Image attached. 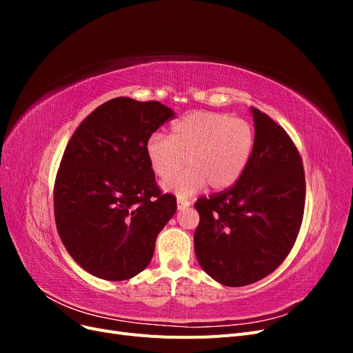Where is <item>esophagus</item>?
Listing matches in <instances>:
<instances>
[{
    "instance_id": "34e87169",
    "label": "esophagus",
    "mask_w": 353,
    "mask_h": 353,
    "mask_svg": "<svg viewBox=\"0 0 353 353\" xmlns=\"http://www.w3.org/2000/svg\"><path fill=\"white\" fill-rule=\"evenodd\" d=\"M176 205H178V209H179V210H184V209H187V208L190 206V201L185 200V199H183V197H178Z\"/></svg>"
}]
</instances>
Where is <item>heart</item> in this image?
Here are the masks:
<instances>
[{
	"label": "heart",
	"instance_id": "obj_1",
	"mask_svg": "<svg viewBox=\"0 0 353 353\" xmlns=\"http://www.w3.org/2000/svg\"><path fill=\"white\" fill-rule=\"evenodd\" d=\"M254 147V131L241 117L218 112H194L172 125L170 137L153 134L145 144L154 175L166 179L183 165L189 168L169 179L163 187L184 197L209 184L213 190L234 185L248 168Z\"/></svg>",
	"mask_w": 353,
	"mask_h": 353
}]
</instances>
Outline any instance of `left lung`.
I'll return each instance as SVG.
<instances>
[{
  "label": "left lung",
  "instance_id": "1",
  "mask_svg": "<svg viewBox=\"0 0 353 353\" xmlns=\"http://www.w3.org/2000/svg\"><path fill=\"white\" fill-rule=\"evenodd\" d=\"M252 112L254 147L244 174L230 188L194 203L197 261L230 287L256 283L279 268L293 249L305 210V170L293 140L268 114Z\"/></svg>",
  "mask_w": 353,
  "mask_h": 353
}]
</instances>
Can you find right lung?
Instances as JSON below:
<instances>
[{"label":"right lung","instance_id":"obj_1","mask_svg":"<svg viewBox=\"0 0 353 353\" xmlns=\"http://www.w3.org/2000/svg\"><path fill=\"white\" fill-rule=\"evenodd\" d=\"M174 117L159 101L117 97L73 132L54 183V218L66 250L108 281L130 280L150 263L159 232L176 212L148 163V138Z\"/></svg>","mask_w":353,"mask_h":353}]
</instances>
